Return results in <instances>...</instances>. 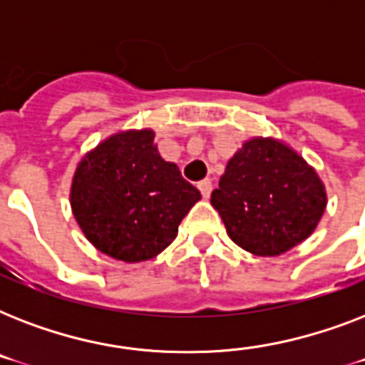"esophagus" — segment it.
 Masks as SVG:
<instances>
[{"label":"esophagus","mask_w":365,"mask_h":365,"mask_svg":"<svg viewBox=\"0 0 365 365\" xmlns=\"http://www.w3.org/2000/svg\"><path fill=\"white\" fill-rule=\"evenodd\" d=\"M199 189H200V193H202V197L205 199H208L212 193V182L210 180H202V182H199Z\"/></svg>","instance_id":"esophagus-1"}]
</instances>
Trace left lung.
I'll return each instance as SVG.
<instances>
[{"label":"left lung","mask_w":365,"mask_h":365,"mask_svg":"<svg viewBox=\"0 0 365 365\" xmlns=\"http://www.w3.org/2000/svg\"><path fill=\"white\" fill-rule=\"evenodd\" d=\"M210 202L237 246L274 257L314 233L328 193L314 166L289 143L252 136L229 159Z\"/></svg>","instance_id":"1"}]
</instances>
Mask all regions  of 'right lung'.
Segmentation results:
<instances>
[{
    "instance_id": "right-lung-1",
    "label": "right lung",
    "mask_w": 365,
    "mask_h": 365,
    "mask_svg": "<svg viewBox=\"0 0 365 365\" xmlns=\"http://www.w3.org/2000/svg\"><path fill=\"white\" fill-rule=\"evenodd\" d=\"M200 191L160 157L153 128L119 130L83 155L70 205L83 235L125 263L153 259L178 237Z\"/></svg>"
}]
</instances>
